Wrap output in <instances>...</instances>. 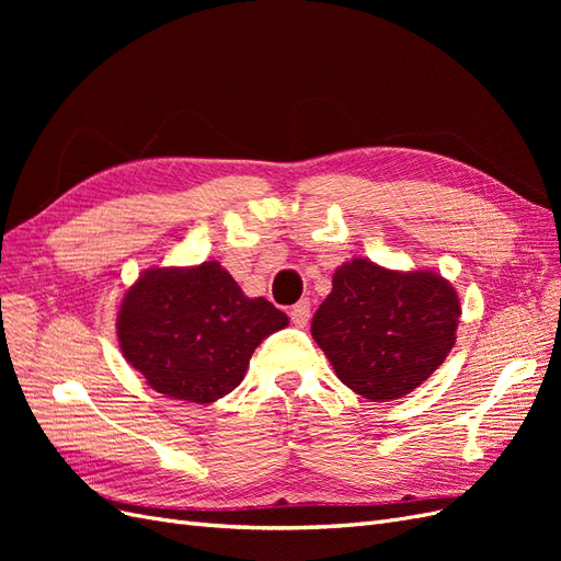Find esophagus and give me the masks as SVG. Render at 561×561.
<instances>
[{"instance_id":"34e87169","label":"esophagus","mask_w":561,"mask_h":561,"mask_svg":"<svg viewBox=\"0 0 561 561\" xmlns=\"http://www.w3.org/2000/svg\"><path fill=\"white\" fill-rule=\"evenodd\" d=\"M309 318H311V301H309V299H301V301H297L295 307L290 309V320L295 322L297 328H304V325H307Z\"/></svg>"}]
</instances>
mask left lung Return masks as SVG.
<instances>
[{
    "label": "left lung",
    "mask_w": 561,
    "mask_h": 561,
    "mask_svg": "<svg viewBox=\"0 0 561 561\" xmlns=\"http://www.w3.org/2000/svg\"><path fill=\"white\" fill-rule=\"evenodd\" d=\"M461 316L454 287L433 271H388L353 260L334 271L311 334L355 393L398 400L445 363Z\"/></svg>",
    "instance_id": "obj_1"
}]
</instances>
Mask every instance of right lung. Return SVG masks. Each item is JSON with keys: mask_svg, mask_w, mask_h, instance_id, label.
<instances>
[{"mask_svg": "<svg viewBox=\"0 0 561 561\" xmlns=\"http://www.w3.org/2000/svg\"><path fill=\"white\" fill-rule=\"evenodd\" d=\"M287 316L245 297L217 262L145 271L116 318L124 358L163 396L215 402L243 381L250 355Z\"/></svg>", "mask_w": 561, "mask_h": 561, "instance_id": "right-lung-1", "label": "right lung"}]
</instances>
